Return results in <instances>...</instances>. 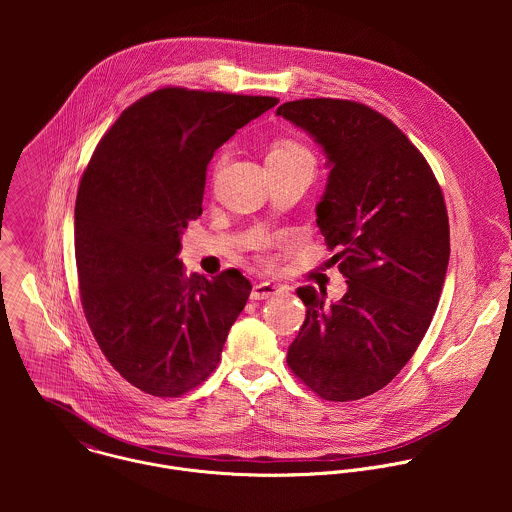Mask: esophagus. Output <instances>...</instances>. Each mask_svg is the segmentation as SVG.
<instances>
[{"label": "esophagus", "mask_w": 512, "mask_h": 512, "mask_svg": "<svg viewBox=\"0 0 512 512\" xmlns=\"http://www.w3.org/2000/svg\"><path fill=\"white\" fill-rule=\"evenodd\" d=\"M278 293H280L278 286H274V284H270V282H262V284H256V286L252 288L250 297H252V299H268V297H274V295H278Z\"/></svg>", "instance_id": "esophagus-1"}]
</instances>
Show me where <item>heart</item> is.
<instances>
[{
    "instance_id": "heart-1",
    "label": "heart",
    "mask_w": 512,
    "mask_h": 512,
    "mask_svg": "<svg viewBox=\"0 0 512 512\" xmlns=\"http://www.w3.org/2000/svg\"><path fill=\"white\" fill-rule=\"evenodd\" d=\"M297 155H309V153L295 142H278L268 153V157H297Z\"/></svg>"
}]
</instances>
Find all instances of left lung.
I'll return each instance as SVG.
<instances>
[{
	"instance_id": "obj_1",
	"label": "left lung",
	"mask_w": 512,
	"mask_h": 512,
	"mask_svg": "<svg viewBox=\"0 0 512 512\" xmlns=\"http://www.w3.org/2000/svg\"><path fill=\"white\" fill-rule=\"evenodd\" d=\"M276 114L327 157L317 226L349 284L335 303L297 290L307 315L288 365L325 400H359L402 370L432 323L449 262L443 195L424 155L365 104L303 98Z\"/></svg>"
}]
</instances>
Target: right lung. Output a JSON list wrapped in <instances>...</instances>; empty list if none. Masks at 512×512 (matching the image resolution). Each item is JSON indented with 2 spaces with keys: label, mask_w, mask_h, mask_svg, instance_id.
Here are the masks:
<instances>
[{
  "label": "right lung",
  "mask_w": 512,
  "mask_h": 512,
  "mask_svg": "<svg viewBox=\"0 0 512 512\" xmlns=\"http://www.w3.org/2000/svg\"><path fill=\"white\" fill-rule=\"evenodd\" d=\"M278 98L159 88L126 108L78 187L80 301L104 357L130 384L175 398L217 368L250 295L238 270L185 274L181 234L203 213L207 165Z\"/></svg>",
  "instance_id": "1"
}]
</instances>
